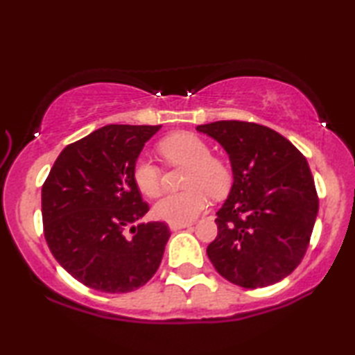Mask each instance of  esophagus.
<instances>
[{
	"mask_svg": "<svg viewBox=\"0 0 355 355\" xmlns=\"http://www.w3.org/2000/svg\"><path fill=\"white\" fill-rule=\"evenodd\" d=\"M192 222H184V224H169V228L172 232L180 230V228H186V227H191Z\"/></svg>",
	"mask_w": 355,
	"mask_h": 355,
	"instance_id": "1",
	"label": "esophagus"
}]
</instances>
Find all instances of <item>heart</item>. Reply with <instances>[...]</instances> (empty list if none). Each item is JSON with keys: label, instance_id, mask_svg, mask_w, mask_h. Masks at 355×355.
Here are the masks:
<instances>
[{"label": "heart", "instance_id": "b5f03b06", "mask_svg": "<svg viewBox=\"0 0 355 355\" xmlns=\"http://www.w3.org/2000/svg\"><path fill=\"white\" fill-rule=\"evenodd\" d=\"M158 150L167 163L188 166L189 171L184 180L188 189L166 194L155 203L153 214L156 219L169 224L192 222L208 205L207 191L209 196L220 197L230 186L232 177L228 167L211 156V148L197 135L188 131L171 135L159 142ZM131 175L142 194L158 196L161 171L148 156H137Z\"/></svg>", "mask_w": 355, "mask_h": 355}]
</instances>
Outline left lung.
Masks as SVG:
<instances>
[{
	"label": "left lung",
	"mask_w": 355,
	"mask_h": 355,
	"mask_svg": "<svg viewBox=\"0 0 355 355\" xmlns=\"http://www.w3.org/2000/svg\"><path fill=\"white\" fill-rule=\"evenodd\" d=\"M197 131L219 142L233 173L227 200L216 213L209 261L239 286L277 284L304 258L316 220L307 159L277 131L258 123L219 120Z\"/></svg>",
	"instance_id": "left-lung-1"
}]
</instances>
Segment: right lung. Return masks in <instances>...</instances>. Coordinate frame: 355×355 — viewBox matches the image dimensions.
Returning a JSON list of instances; mask_svg holds the SVG:
<instances>
[{
	"label": "right lung",
	"mask_w": 355,
	"mask_h": 355,
	"mask_svg": "<svg viewBox=\"0 0 355 355\" xmlns=\"http://www.w3.org/2000/svg\"><path fill=\"white\" fill-rule=\"evenodd\" d=\"M159 128L95 130L62 150L42 186L48 248L71 277L92 290H137L163 260L169 228L164 222H139L148 205L131 175L136 158Z\"/></svg>",
	"instance_id": "1"
}]
</instances>
